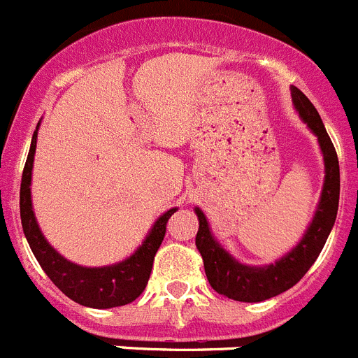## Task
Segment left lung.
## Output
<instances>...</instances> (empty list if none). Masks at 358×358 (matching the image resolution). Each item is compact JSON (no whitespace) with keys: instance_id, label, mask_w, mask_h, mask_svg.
<instances>
[{"instance_id":"1","label":"left lung","mask_w":358,"mask_h":358,"mask_svg":"<svg viewBox=\"0 0 358 358\" xmlns=\"http://www.w3.org/2000/svg\"><path fill=\"white\" fill-rule=\"evenodd\" d=\"M292 100L303 122L317 136L322 157H324V172H327L317 211H315L314 220L306 229L301 242L297 243L289 255L283 256L273 265H267V267L242 265L235 258H231L218 245V242H215L206 217L199 208H195V213L199 217L195 243H197V249L204 262L208 281L213 290L229 299H235V301H265L268 297L278 296L296 285L317 260L319 252L324 248L328 235L335 224L337 210H339L341 173L334 143L322 125V120L314 103L310 102L297 87H292Z\"/></svg>"}]
</instances>
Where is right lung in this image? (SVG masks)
Segmentation results:
<instances>
[{
	"mask_svg": "<svg viewBox=\"0 0 358 358\" xmlns=\"http://www.w3.org/2000/svg\"><path fill=\"white\" fill-rule=\"evenodd\" d=\"M36 143L37 129L31 138L30 152H28L27 164H24L23 177H21V194H19L21 224H23L24 236L30 243L31 252L44 273L48 274L50 280L78 305L91 306V308H113V306L129 305L147 287L152 265H154V256H156L164 238V233H166V222L176 213L177 208H172L157 218L145 242L141 243V248L127 260L107 265V267L93 268L71 264L44 240L36 222V215L31 211L30 182Z\"/></svg>",
	"mask_w": 358,
	"mask_h": 358,
	"instance_id": "obj_1",
	"label": "right lung"
}]
</instances>
